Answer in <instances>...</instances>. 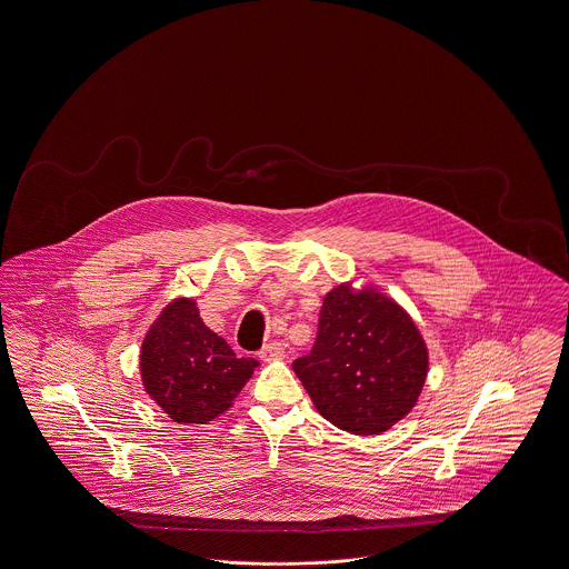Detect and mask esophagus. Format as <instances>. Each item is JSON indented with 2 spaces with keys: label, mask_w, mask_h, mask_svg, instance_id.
I'll return each mask as SVG.
<instances>
[{
  "label": "esophagus",
  "mask_w": 569,
  "mask_h": 569,
  "mask_svg": "<svg viewBox=\"0 0 569 569\" xmlns=\"http://www.w3.org/2000/svg\"><path fill=\"white\" fill-rule=\"evenodd\" d=\"M259 358L261 360H281V358H286V349L279 342H270L259 351Z\"/></svg>",
  "instance_id": "34e87169"
}]
</instances>
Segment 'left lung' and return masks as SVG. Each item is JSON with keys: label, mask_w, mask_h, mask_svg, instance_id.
Wrapping results in <instances>:
<instances>
[{"label": "left lung", "mask_w": 569, "mask_h": 569, "mask_svg": "<svg viewBox=\"0 0 569 569\" xmlns=\"http://www.w3.org/2000/svg\"><path fill=\"white\" fill-rule=\"evenodd\" d=\"M316 410L336 428L371 437L401 421L428 376V349L395 301L371 288H333L315 347L292 365Z\"/></svg>", "instance_id": "1"}]
</instances>
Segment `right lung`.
<instances>
[{
    "label": "right lung",
    "mask_w": 569,
    "mask_h": 569,
    "mask_svg": "<svg viewBox=\"0 0 569 569\" xmlns=\"http://www.w3.org/2000/svg\"><path fill=\"white\" fill-rule=\"evenodd\" d=\"M257 360L236 358L191 299L172 301L148 329L139 369L146 392L177 423H207L231 408Z\"/></svg>",
    "instance_id": "add662e5"
}]
</instances>
